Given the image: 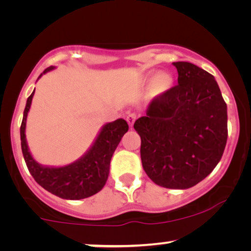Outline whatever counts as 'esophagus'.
I'll return each instance as SVG.
<instances>
[{"label": "esophagus", "mask_w": 251, "mask_h": 251, "mask_svg": "<svg viewBox=\"0 0 251 251\" xmlns=\"http://www.w3.org/2000/svg\"><path fill=\"white\" fill-rule=\"evenodd\" d=\"M136 120H137V115L135 114V113H131V114H129L128 116H126V122H128L130 128H132L133 123H135Z\"/></svg>", "instance_id": "34e87169"}]
</instances>
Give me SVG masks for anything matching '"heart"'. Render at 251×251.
Masks as SVG:
<instances>
[{"label": "heart", "instance_id": "1", "mask_svg": "<svg viewBox=\"0 0 251 251\" xmlns=\"http://www.w3.org/2000/svg\"><path fill=\"white\" fill-rule=\"evenodd\" d=\"M173 76L168 72L157 73L156 71H149L142 75V82L144 84L152 83L151 89L154 95H161L169 90L173 85Z\"/></svg>", "mask_w": 251, "mask_h": 251}]
</instances>
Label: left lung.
<instances>
[{"label":"left lung","mask_w":251,"mask_h":251,"mask_svg":"<svg viewBox=\"0 0 251 251\" xmlns=\"http://www.w3.org/2000/svg\"><path fill=\"white\" fill-rule=\"evenodd\" d=\"M178 84L154 98L133 128L140 157L159 186L186 190L215 169L227 140V106L215 77L197 65L173 63Z\"/></svg>","instance_id":"8db88e82"}]
</instances>
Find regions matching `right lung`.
Here are the masks:
<instances>
[{"label":"right lung","mask_w":251,"mask_h":251,"mask_svg":"<svg viewBox=\"0 0 251 251\" xmlns=\"http://www.w3.org/2000/svg\"><path fill=\"white\" fill-rule=\"evenodd\" d=\"M54 68V66L48 67L39 78ZM34 92L35 89L27 98L20 126L23 155L30 175L44 190L65 200H81L98 193L107 181L113 153L123 135L129 130L128 123L126 120L118 119L102 126L92 145L74 162L61 167L43 166L37 162L29 152L25 133L27 115L32 105Z\"/></svg>","instance_id":"obj_1"}]
</instances>
